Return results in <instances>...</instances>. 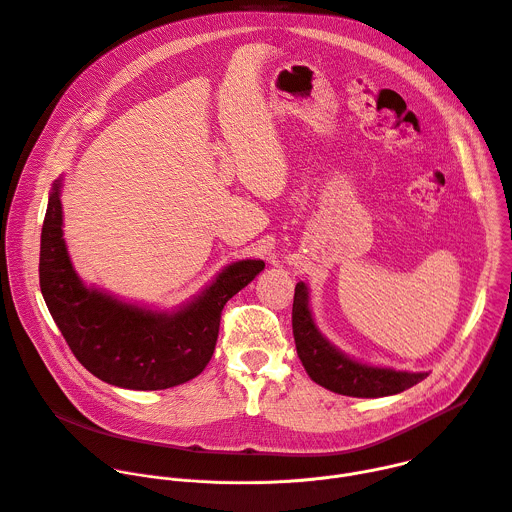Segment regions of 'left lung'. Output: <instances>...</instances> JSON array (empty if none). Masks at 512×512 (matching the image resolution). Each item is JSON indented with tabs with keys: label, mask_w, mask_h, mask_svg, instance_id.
<instances>
[{
	"label": "left lung",
	"mask_w": 512,
	"mask_h": 512,
	"mask_svg": "<svg viewBox=\"0 0 512 512\" xmlns=\"http://www.w3.org/2000/svg\"><path fill=\"white\" fill-rule=\"evenodd\" d=\"M291 326H294L298 356L306 373L314 383L332 393L348 397H387L401 393L427 377L425 373L367 367V364H358L330 346L314 326L308 308V287L304 283L296 285Z\"/></svg>",
	"instance_id": "8db88e82"
}]
</instances>
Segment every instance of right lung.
Returning <instances> with one entry per match:
<instances>
[{
  "label": "right lung",
  "instance_id": "right-lung-1",
  "mask_svg": "<svg viewBox=\"0 0 512 512\" xmlns=\"http://www.w3.org/2000/svg\"><path fill=\"white\" fill-rule=\"evenodd\" d=\"M58 184L48 198L40 241V289L68 348L97 379L135 391L182 385L208 364L225 304L265 267L229 265L192 304L154 314L89 289L72 271L62 239Z\"/></svg>",
  "mask_w": 512,
  "mask_h": 512
}]
</instances>
